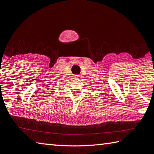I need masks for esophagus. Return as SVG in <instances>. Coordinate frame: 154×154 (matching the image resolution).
Masks as SVG:
<instances>
[{"mask_svg": "<svg viewBox=\"0 0 154 154\" xmlns=\"http://www.w3.org/2000/svg\"><path fill=\"white\" fill-rule=\"evenodd\" d=\"M75 78H76V79H81L82 78V76H80V75H75Z\"/></svg>", "mask_w": 154, "mask_h": 154, "instance_id": "esophagus-1", "label": "esophagus"}]
</instances>
